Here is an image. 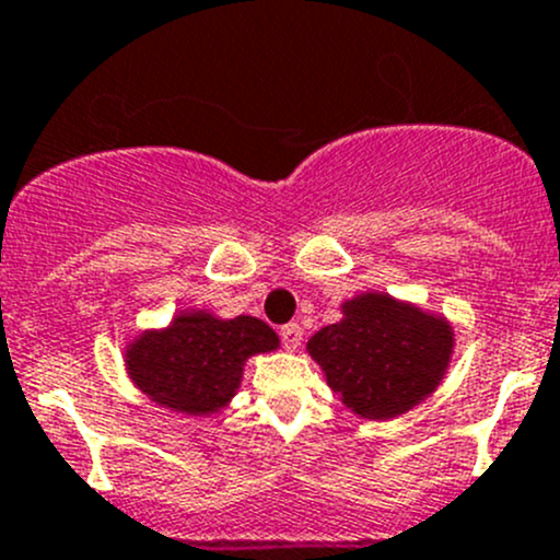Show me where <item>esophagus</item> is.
Returning <instances> with one entry per match:
<instances>
[{"instance_id": "34e87169", "label": "esophagus", "mask_w": 560, "mask_h": 560, "mask_svg": "<svg viewBox=\"0 0 560 560\" xmlns=\"http://www.w3.org/2000/svg\"><path fill=\"white\" fill-rule=\"evenodd\" d=\"M281 341H284V349L287 352H298L303 343V327L298 325V322H292V325H284L281 327Z\"/></svg>"}]
</instances>
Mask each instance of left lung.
Wrapping results in <instances>:
<instances>
[{
    "instance_id": "1",
    "label": "left lung",
    "mask_w": 560,
    "mask_h": 560,
    "mask_svg": "<svg viewBox=\"0 0 560 560\" xmlns=\"http://www.w3.org/2000/svg\"><path fill=\"white\" fill-rule=\"evenodd\" d=\"M306 352L352 415L395 420L444 382L455 327L444 314L369 290L343 301L341 319L316 330Z\"/></svg>"
}]
</instances>
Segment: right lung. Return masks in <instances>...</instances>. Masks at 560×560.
<instances>
[{
  "label": "right lung",
  "mask_w": 560,
  "mask_h": 560,
  "mask_svg": "<svg viewBox=\"0 0 560 560\" xmlns=\"http://www.w3.org/2000/svg\"><path fill=\"white\" fill-rule=\"evenodd\" d=\"M281 347L257 316L222 319L208 308H180L165 327H145L124 347V369L151 404L186 417L228 409L254 354Z\"/></svg>",
  "instance_id": "1"
}]
</instances>
